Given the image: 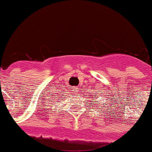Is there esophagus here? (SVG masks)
<instances>
[{
  "label": "esophagus",
  "mask_w": 152,
  "mask_h": 152,
  "mask_svg": "<svg viewBox=\"0 0 152 152\" xmlns=\"http://www.w3.org/2000/svg\"><path fill=\"white\" fill-rule=\"evenodd\" d=\"M73 91H75V92H76V91H78V88H76V87H74V88H73Z\"/></svg>",
  "instance_id": "1"
}]
</instances>
